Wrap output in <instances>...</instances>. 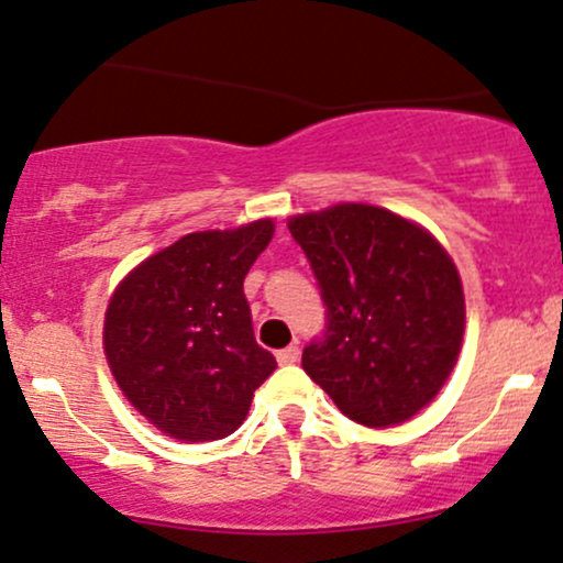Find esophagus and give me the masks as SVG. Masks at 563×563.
Listing matches in <instances>:
<instances>
[{
  "label": "esophagus",
  "mask_w": 563,
  "mask_h": 563,
  "mask_svg": "<svg viewBox=\"0 0 563 563\" xmlns=\"http://www.w3.org/2000/svg\"><path fill=\"white\" fill-rule=\"evenodd\" d=\"M276 358H279V364H295L300 358V349L298 345H289V349L276 353Z\"/></svg>",
  "instance_id": "esophagus-1"
}]
</instances>
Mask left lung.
<instances>
[{"label": "left lung", "mask_w": 563, "mask_h": 563, "mask_svg": "<svg viewBox=\"0 0 563 563\" xmlns=\"http://www.w3.org/2000/svg\"><path fill=\"white\" fill-rule=\"evenodd\" d=\"M306 252L327 327L302 369L345 418L390 428L433 401L465 332L463 282L439 242L401 214L334 205L289 218Z\"/></svg>", "instance_id": "8db88e82"}]
</instances>
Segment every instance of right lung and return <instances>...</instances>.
Returning a JSON list of instances; mask_svg holds the SVG:
<instances>
[{
    "label": "right lung",
    "instance_id": "obj_1",
    "mask_svg": "<svg viewBox=\"0 0 563 563\" xmlns=\"http://www.w3.org/2000/svg\"><path fill=\"white\" fill-rule=\"evenodd\" d=\"M271 236L268 218L188 233L113 289L103 327L113 380L173 439H225L276 369L274 353L255 343L244 298V276Z\"/></svg>",
    "mask_w": 563,
    "mask_h": 563
}]
</instances>
